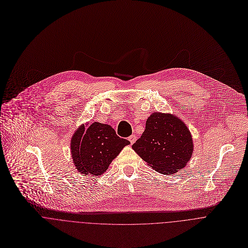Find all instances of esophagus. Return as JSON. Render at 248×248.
<instances>
[{
  "mask_svg": "<svg viewBox=\"0 0 248 248\" xmlns=\"http://www.w3.org/2000/svg\"><path fill=\"white\" fill-rule=\"evenodd\" d=\"M136 139H137V137H136V135H134V134H132V135H130V136L128 137V140H129V142H130L131 144H133V143L136 141Z\"/></svg>",
  "mask_w": 248,
  "mask_h": 248,
  "instance_id": "esophagus-1",
  "label": "esophagus"
}]
</instances>
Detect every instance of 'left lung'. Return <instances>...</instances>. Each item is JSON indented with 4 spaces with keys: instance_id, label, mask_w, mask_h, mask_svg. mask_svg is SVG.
<instances>
[{
    "instance_id": "left-lung-1",
    "label": "left lung",
    "mask_w": 248,
    "mask_h": 248,
    "mask_svg": "<svg viewBox=\"0 0 248 248\" xmlns=\"http://www.w3.org/2000/svg\"><path fill=\"white\" fill-rule=\"evenodd\" d=\"M192 135L186 124L170 114L154 113L132 149L155 171L170 175L186 167L193 153Z\"/></svg>"
}]
</instances>
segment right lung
Returning a JSON list of instances; mask_svg holds the SVG:
<instances>
[{
    "label": "right lung",
    "mask_w": 248,
    "mask_h": 248,
    "mask_svg": "<svg viewBox=\"0 0 248 248\" xmlns=\"http://www.w3.org/2000/svg\"><path fill=\"white\" fill-rule=\"evenodd\" d=\"M129 141L117 135L108 124L93 123L81 125L71 140V154L76 169L82 174L101 175Z\"/></svg>",
    "instance_id": "obj_1"
}]
</instances>
